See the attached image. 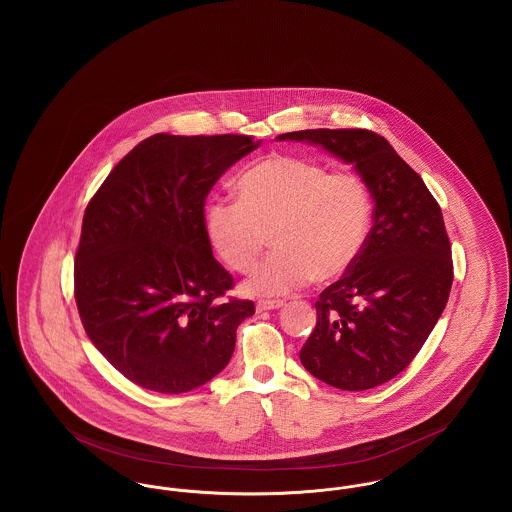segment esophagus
<instances>
[{"mask_svg": "<svg viewBox=\"0 0 512 512\" xmlns=\"http://www.w3.org/2000/svg\"><path fill=\"white\" fill-rule=\"evenodd\" d=\"M284 305H286L284 301H259V303L255 305V309H257V313H263V311L280 309V307H284Z\"/></svg>", "mask_w": 512, "mask_h": 512, "instance_id": "34e87169", "label": "esophagus"}]
</instances>
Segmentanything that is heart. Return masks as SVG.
Here are the masks:
<instances>
[{"mask_svg": "<svg viewBox=\"0 0 512 512\" xmlns=\"http://www.w3.org/2000/svg\"><path fill=\"white\" fill-rule=\"evenodd\" d=\"M236 194L238 201L209 203L203 226L220 261L236 272L255 267L270 234L276 251L242 284L247 295L280 297L313 278L332 282L361 257L370 195L357 174L270 155L240 176Z\"/></svg>", "mask_w": 512, "mask_h": 512, "instance_id": "b5f03b06", "label": "heart"}]
</instances>
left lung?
I'll list each match as a JSON object with an SVG mask.
<instances>
[{
    "label": "left lung",
    "mask_w": 512,
    "mask_h": 512,
    "mask_svg": "<svg viewBox=\"0 0 512 512\" xmlns=\"http://www.w3.org/2000/svg\"><path fill=\"white\" fill-rule=\"evenodd\" d=\"M276 140L326 149L353 165L372 195L361 257L320 293L317 326L299 359L328 386L376 388L409 366L449 299L453 261L438 201L376 132L318 128Z\"/></svg>",
    "instance_id": "1"
}]
</instances>
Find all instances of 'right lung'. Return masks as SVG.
<instances>
[{"label": "right lung", "mask_w": 512, "mask_h": 512, "mask_svg": "<svg viewBox=\"0 0 512 512\" xmlns=\"http://www.w3.org/2000/svg\"><path fill=\"white\" fill-rule=\"evenodd\" d=\"M259 144L244 134H155L90 199L74 299L88 338L130 382L184 393L228 365L255 305L217 301L234 282L213 257L203 207L220 176Z\"/></svg>", "instance_id": "obj_1"}]
</instances>
